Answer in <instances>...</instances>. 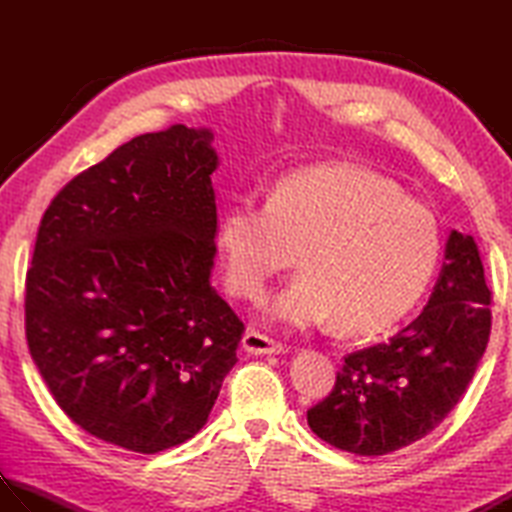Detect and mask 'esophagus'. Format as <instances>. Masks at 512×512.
<instances>
[{"mask_svg":"<svg viewBox=\"0 0 512 512\" xmlns=\"http://www.w3.org/2000/svg\"><path fill=\"white\" fill-rule=\"evenodd\" d=\"M242 347L248 354H255V356H264V354H279L284 352V345L279 341L268 339L266 334L257 332V330H248L242 339Z\"/></svg>","mask_w":512,"mask_h":512,"instance_id":"esophagus-1","label":"esophagus"}]
</instances>
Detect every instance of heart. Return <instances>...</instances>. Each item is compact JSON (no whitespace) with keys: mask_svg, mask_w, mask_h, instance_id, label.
Segmentation results:
<instances>
[{"mask_svg":"<svg viewBox=\"0 0 512 512\" xmlns=\"http://www.w3.org/2000/svg\"><path fill=\"white\" fill-rule=\"evenodd\" d=\"M226 288L257 299L295 262L301 273L270 303V319L310 328L336 319L374 334L416 306L442 255L438 217L394 180L334 160L286 173L266 204L235 200L215 228Z\"/></svg>","mask_w":512,"mask_h":512,"instance_id":"heart-1","label":"heart"}]
</instances>
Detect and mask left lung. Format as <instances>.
Returning a JSON list of instances; mask_svg holds the SVG:
<instances>
[{
	"label": "left lung",
	"instance_id": "1",
	"mask_svg": "<svg viewBox=\"0 0 512 512\" xmlns=\"http://www.w3.org/2000/svg\"><path fill=\"white\" fill-rule=\"evenodd\" d=\"M491 290L475 239L451 231L429 303L407 328L345 356L334 389L308 409L321 440L387 455L431 433L458 405L486 352Z\"/></svg>",
	"mask_w": 512,
	"mask_h": 512
}]
</instances>
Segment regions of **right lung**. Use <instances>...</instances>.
<instances>
[{
  "instance_id": "1",
  "label": "right lung",
  "mask_w": 512,
  "mask_h": 512,
  "mask_svg": "<svg viewBox=\"0 0 512 512\" xmlns=\"http://www.w3.org/2000/svg\"><path fill=\"white\" fill-rule=\"evenodd\" d=\"M211 129L114 149L43 213L26 339L50 394L90 436L158 453L198 433L244 323L211 286L220 165Z\"/></svg>"
}]
</instances>
